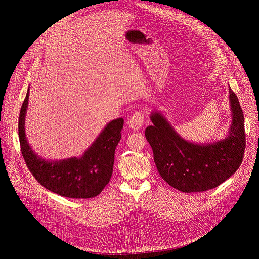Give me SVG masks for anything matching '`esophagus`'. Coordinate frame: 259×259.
Listing matches in <instances>:
<instances>
[{"label":"esophagus","instance_id":"esophagus-1","mask_svg":"<svg viewBox=\"0 0 259 259\" xmlns=\"http://www.w3.org/2000/svg\"><path fill=\"white\" fill-rule=\"evenodd\" d=\"M143 124H144V113H143V111L134 112L128 120L129 127L133 130H139L140 128H142Z\"/></svg>","mask_w":259,"mask_h":259}]
</instances>
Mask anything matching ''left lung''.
<instances>
[{"label":"left lung","instance_id":"obj_1","mask_svg":"<svg viewBox=\"0 0 259 259\" xmlns=\"http://www.w3.org/2000/svg\"><path fill=\"white\" fill-rule=\"evenodd\" d=\"M232 122L228 137L209 144L190 143L176 133L160 112H152L146 139L162 180L185 193L202 192L227 181L240 166L244 149V117L236 94L229 89Z\"/></svg>","mask_w":259,"mask_h":259}]
</instances>
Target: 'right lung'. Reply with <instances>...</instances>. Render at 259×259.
<instances>
[{
  "mask_svg": "<svg viewBox=\"0 0 259 259\" xmlns=\"http://www.w3.org/2000/svg\"><path fill=\"white\" fill-rule=\"evenodd\" d=\"M29 89L19 116V139L22 155L35 180L49 191L69 198H91L99 195L111 179L115 148L121 139L124 119L111 120L79 158L48 161L33 152L26 139L25 115Z\"/></svg>",
  "mask_w": 259,
  "mask_h": 259,
  "instance_id": "right-lung-1",
  "label": "right lung"
}]
</instances>
